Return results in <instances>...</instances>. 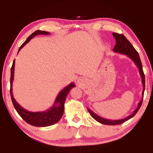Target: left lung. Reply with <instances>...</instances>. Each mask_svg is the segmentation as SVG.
I'll list each match as a JSON object with an SVG mask.
<instances>
[{
  "mask_svg": "<svg viewBox=\"0 0 153 153\" xmlns=\"http://www.w3.org/2000/svg\"><path fill=\"white\" fill-rule=\"evenodd\" d=\"M113 35L116 40V45L115 46V47H114L113 51L115 52V53H118L126 55L127 56H128L129 59H131V60L134 61V63L136 65V66L138 67V68L139 69L140 74L141 77H142V84L143 85V90H142V100L139 102L138 107H137L136 109L134 110L132 114H131L130 115H128V117H126V118L121 119V120H107V119H105L103 117H100L99 115H97V114L93 112L92 111L90 110V108H87L88 111V112L90 114V115H91L96 121H97L98 122H99L102 124H105V125H109V126L120 125V124L126 122V121L129 120V119L133 117L134 116L136 115L142 105V100H143L144 89H145V77L143 72V69H142V65L141 63L140 59L138 53L136 51V49L134 48V46L131 45V44L129 42V40L127 39L125 36H124V35L120 34V33H113Z\"/></svg>",
  "mask_w": 153,
  "mask_h": 153,
  "instance_id": "obj_1",
  "label": "left lung"
}]
</instances>
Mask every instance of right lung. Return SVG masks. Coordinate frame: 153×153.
I'll return each mask as SVG.
<instances>
[{
  "label": "right lung",
  "instance_id": "right-lung-1",
  "mask_svg": "<svg viewBox=\"0 0 153 153\" xmlns=\"http://www.w3.org/2000/svg\"><path fill=\"white\" fill-rule=\"evenodd\" d=\"M43 34V35H48L50 33L45 31L37 30L32 33L26 40L25 41L24 44L20 46L18 53L24 46L30 41L32 38L34 37L36 35ZM14 69H15V60L13 62V65L11 69V79H10V84H11V88H10V94H11V100L13 104L15 110L17 111L18 114L21 116L23 120L25 122L30 124L33 126L36 127H46L54 125L61 120L64 113V105L66 97L69 91L71 90L72 88L75 87L74 83L71 82L68 86L65 87L59 93L57 97L53 107L46 110L45 111H40V112H30L25 110L22 106L19 105V103L15 100L13 97V94L12 92V84L14 79Z\"/></svg>",
  "mask_w": 153,
  "mask_h": 153
}]
</instances>
